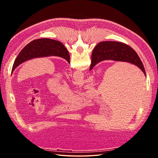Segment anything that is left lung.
<instances>
[{"mask_svg": "<svg viewBox=\"0 0 158 158\" xmlns=\"http://www.w3.org/2000/svg\"><path fill=\"white\" fill-rule=\"evenodd\" d=\"M51 56L61 57L70 63L69 52L61 42L48 38L33 40L23 47L18 54L14 63L11 74L19 65L27 60Z\"/></svg>", "mask_w": 158, "mask_h": 158, "instance_id": "8db88e82", "label": "left lung"}]
</instances>
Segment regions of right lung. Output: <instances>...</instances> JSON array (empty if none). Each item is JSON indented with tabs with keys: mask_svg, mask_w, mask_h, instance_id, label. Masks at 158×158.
I'll use <instances>...</instances> for the list:
<instances>
[{
	"mask_svg": "<svg viewBox=\"0 0 158 158\" xmlns=\"http://www.w3.org/2000/svg\"><path fill=\"white\" fill-rule=\"evenodd\" d=\"M107 60L127 62L135 64L144 73L146 72L136 52L129 45L118 41H102L95 47L92 54L89 70L100 62Z\"/></svg>",
	"mask_w": 158,
	"mask_h": 158,
	"instance_id": "obj_1",
	"label": "right lung"
}]
</instances>
